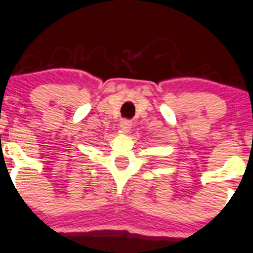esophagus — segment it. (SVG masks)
Returning a JSON list of instances; mask_svg holds the SVG:
<instances>
[{"label":"esophagus","instance_id":"34e87169","mask_svg":"<svg viewBox=\"0 0 253 253\" xmlns=\"http://www.w3.org/2000/svg\"><path fill=\"white\" fill-rule=\"evenodd\" d=\"M119 127H121V130L123 132H129L130 129H131V122L123 119V121H121V123H119Z\"/></svg>","mask_w":253,"mask_h":253}]
</instances>
